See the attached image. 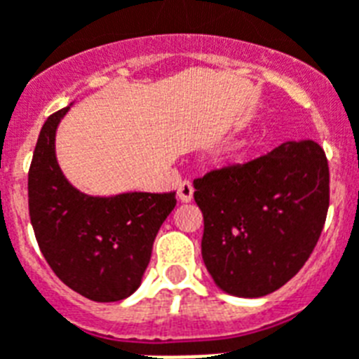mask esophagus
<instances>
[{
  "label": "esophagus",
  "mask_w": 359,
  "mask_h": 359,
  "mask_svg": "<svg viewBox=\"0 0 359 359\" xmlns=\"http://www.w3.org/2000/svg\"><path fill=\"white\" fill-rule=\"evenodd\" d=\"M192 194H194V187L191 182H183L177 187V198L183 201V203H189L192 200Z\"/></svg>",
  "instance_id": "esophagus-1"
}]
</instances>
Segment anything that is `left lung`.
Segmentation results:
<instances>
[{
    "mask_svg": "<svg viewBox=\"0 0 359 359\" xmlns=\"http://www.w3.org/2000/svg\"><path fill=\"white\" fill-rule=\"evenodd\" d=\"M328 185L327 156L310 139L194 180L201 257L216 286L236 297H262L297 275L327 220Z\"/></svg>",
    "mask_w": 359,
    "mask_h": 359,
    "instance_id": "obj_1",
    "label": "left lung"
}]
</instances>
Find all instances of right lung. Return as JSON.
<instances>
[{
	"label": "right lung",
	"instance_id": "1",
	"mask_svg": "<svg viewBox=\"0 0 359 359\" xmlns=\"http://www.w3.org/2000/svg\"><path fill=\"white\" fill-rule=\"evenodd\" d=\"M67 108L41 126L29 168V216L41 255L71 290L114 303L139 288L159 227L176 207V192L88 196L62 174L55 133Z\"/></svg>",
	"mask_w": 359,
	"mask_h": 359
}]
</instances>
